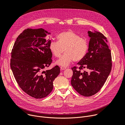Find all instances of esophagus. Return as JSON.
Segmentation results:
<instances>
[{
    "label": "esophagus",
    "instance_id": "34e87169",
    "mask_svg": "<svg viewBox=\"0 0 125 125\" xmlns=\"http://www.w3.org/2000/svg\"><path fill=\"white\" fill-rule=\"evenodd\" d=\"M60 69L61 70H65L66 69V67H63V66H61L60 67Z\"/></svg>",
    "mask_w": 125,
    "mask_h": 125
}]
</instances>
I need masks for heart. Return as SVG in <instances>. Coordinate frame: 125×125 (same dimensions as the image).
Here are the masks:
<instances>
[{
    "mask_svg": "<svg viewBox=\"0 0 125 125\" xmlns=\"http://www.w3.org/2000/svg\"><path fill=\"white\" fill-rule=\"evenodd\" d=\"M58 42L52 41L49 49L52 54L56 58H59L63 52H65L56 63L67 66L74 61L78 62L86 56L88 50L87 39L72 31H63L57 36Z\"/></svg>",
    "mask_w": 125,
    "mask_h": 125,
    "instance_id": "b5f03b06",
    "label": "heart"
}]
</instances>
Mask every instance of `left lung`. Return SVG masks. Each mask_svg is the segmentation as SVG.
Masks as SVG:
<instances>
[{
    "label": "left lung",
    "instance_id": "1",
    "mask_svg": "<svg viewBox=\"0 0 125 125\" xmlns=\"http://www.w3.org/2000/svg\"><path fill=\"white\" fill-rule=\"evenodd\" d=\"M88 33L90 38L88 52L77 63L78 69L76 66L71 68L73 73L71 85L84 96H92L100 90L112 67L111 51L106 37L98 31H88Z\"/></svg>",
    "mask_w": 125,
    "mask_h": 125
}]
</instances>
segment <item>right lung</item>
Listing matches in <instances>:
<instances>
[{
    "instance_id": "add662e5",
    "label": "right lung",
    "mask_w": 125,
    "mask_h": 125,
    "mask_svg": "<svg viewBox=\"0 0 125 125\" xmlns=\"http://www.w3.org/2000/svg\"><path fill=\"white\" fill-rule=\"evenodd\" d=\"M48 33L43 29L24 30L16 38L11 53L10 67L21 88L37 99L48 96L53 88V81L59 74L58 66L44 71L52 62ZM50 34V33H48Z\"/></svg>"
}]
</instances>
